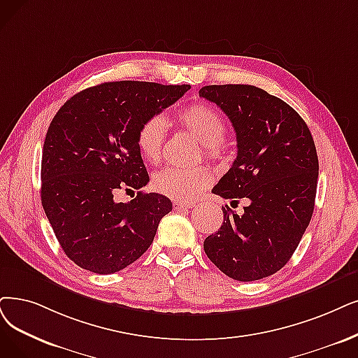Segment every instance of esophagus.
Wrapping results in <instances>:
<instances>
[{
	"mask_svg": "<svg viewBox=\"0 0 358 358\" xmlns=\"http://www.w3.org/2000/svg\"><path fill=\"white\" fill-rule=\"evenodd\" d=\"M194 203H183V201H173V208L175 210H185V208H192Z\"/></svg>",
	"mask_w": 358,
	"mask_h": 358,
	"instance_id": "esophagus-1",
	"label": "esophagus"
}]
</instances>
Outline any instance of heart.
Returning <instances> with one entry per match:
<instances>
[{
  "instance_id": "obj_1",
  "label": "heart",
  "mask_w": 358,
  "mask_h": 358,
  "mask_svg": "<svg viewBox=\"0 0 358 358\" xmlns=\"http://www.w3.org/2000/svg\"><path fill=\"white\" fill-rule=\"evenodd\" d=\"M176 120L182 129L189 132L203 144L207 157L223 152L222 142L227 127L220 114L204 104H192L178 113ZM166 138V123L160 117H150L138 127L136 148L142 159L155 164L162 159ZM213 183V173L207 167L178 169L167 167L154 176L152 185L160 194L176 201H192Z\"/></svg>"
}]
</instances>
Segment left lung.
<instances>
[{
    "label": "left lung",
    "instance_id": "obj_1",
    "mask_svg": "<svg viewBox=\"0 0 358 358\" xmlns=\"http://www.w3.org/2000/svg\"><path fill=\"white\" fill-rule=\"evenodd\" d=\"M199 96L219 106L236 132V160L211 192L250 199L241 216L222 207L224 220L206 238L204 251L235 280L267 278L289 262L311 220L316 145L301 116L262 88L208 85Z\"/></svg>",
    "mask_w": 358,
    "mask_h": 358
}]
</instances>
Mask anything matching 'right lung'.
<instances>
[{
    "label": "right lung",
    "instance_id": "obj_1",
    "mask_svg": "<svg viewBox=\"0 0 358 358\" xmlns=\"http://www.w3.org/2000/svg\"><path fill=\"white\" fill-rule=\"evenodd\" d=\"M189 88L106 82L78 92L57 111L42 150L41 201L63 251L79 267L116 273L152 244L171 201L141 191L150 176L136 132ZM120 189H136L137 198L117 203L113 194Z\"/></svg>",
    "mask_w": 358,
    "mask_h": 358
}]
</instances>
